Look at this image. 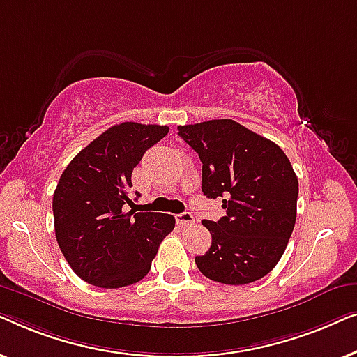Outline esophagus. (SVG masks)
<instances>
[{"label":"esophagus","mask_w":357,"mask_h":357,"mask_svg":"<svg viewBox=\"0 0 357 357\" xmlns=\"http://www.w3.org/2000/svg\"><path fill=\"white\" fill-rule=\"evenodd\" d=\"M175 219H177V224H178V226H182V227H185V226H190V224H193V222H195L193 214L190 213V211H185V213H180V214H177V216H175Z\"/></svg>","instance_id":"1"}]
</instances>
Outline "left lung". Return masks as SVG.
Masks as SVG:
<instances>
[{"instance_id": "1", "label": "left lung", "mask_w": 357, "mask_h": 357, "mask_svg": "<svg viewBox=\"0 0 357 357\" xmlns=\"http://www.w3.org/2000/svg\"><path fill=\"white\" fill-rule=\"evenodd\" d=\"M203 164L202 190L222 198L226 216L203 226L209 250L195 257L198 270L222 284H248L266 276L284 253L296 224L299 182L280 146L237 121L208 120L178 126Z\"/></svg>"}]
</instances>
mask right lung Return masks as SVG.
Listing matches in <instances>:
<instances>
[{
	"label": "right lung",
	"mask_w": 357,
	"mask_h": 357,
	"mask_svg": "<svg viewBox=\"0 0 357 357\" xmlns=\"http://www.w3.org/2000/svg\"><path fill=\"white\" fill-rule=\"evenodd\" d=\"M167 133L169 126L125 121L104 131L63 170L53 193L56 242L89 284L116 289L141 281L175 227L170 214L125 211V204H133V169Z\"/></svg>",
	"instance_id": "right-lung-1"
}]
</instances>
